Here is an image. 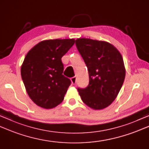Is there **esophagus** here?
Returning a JSON list of instances; mask_svg holds the SVG:
<instances>
[{
    "mask_svg": "<svg viewBox=\"0 0 149 149\" xmlns=\"http://www.w3.org/2000/svg\"><path fill=\"white\" fill-rule=\"evenodd\" d=\"M76 77L75 76H74V77H72L71 78V81H72V83L73 84H75V83H76Z\"/></svg>",
    "mask_w": 149,
    "mask_h": 149,
    "instance_id": "esophagus-1",
    "label": "esophagus"
}]
</instances>
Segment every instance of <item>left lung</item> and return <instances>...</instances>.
<instances>
[{
  "label": "left lung",
  "mask_w": 149,
  "mask_h": 149,
  "mask_svg": "<svg viewBox=\"0 0 149 149\" xmlns=\"http://www.w3.org/2000/svg\"><path fill=\"white\" fill-rule=\"evenodd\" d=\"M75 45L88 68L89 84L78 88L82 101L94 110L107 107L115 100L123 85L125 68L118 49L105 41L81 38Z\"/></svg>",
  "instance_id": "obj_1"
}]
</instances>
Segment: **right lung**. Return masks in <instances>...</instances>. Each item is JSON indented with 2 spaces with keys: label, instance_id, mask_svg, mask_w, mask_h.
<instances>
[{
  "label": "right lung",
  "instance_id": "right-lung-1",
  "mask_svg": "<svg viewBox=\"0 0 149 149\" xmlns=\"http://www.w3.org/2000/svg\"><path fill=\"white\" fill-rule=\"evenodd\" d=\"M74 42V39L43 40L26 54L20 73L26 92L37 105L49 109L63 101L71 81L63 75L61 58Z\"/></svg>",
  "mask_w": 149,
  "mask_h": 149
}]
</instances>
